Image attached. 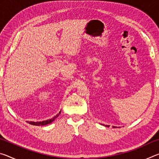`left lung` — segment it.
Masks as SVG:
<instances>
[{"instance_id":"8db88e82","label":"left lung","mask_w":159,"mask_h":159,"mask_svg":"<svg viewBox=\"0 0 159 159\" xmlns=\"http://www.w3.org/2000/svg\"><path fill=\"white\" fill-rule=\"evenodd\" d=\"M107 126V127H109V125H106ZM114 128H115V127H114Z\"/></svg>"}]
</instances>
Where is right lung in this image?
Masks as SVG:
<instances>
[{
  "mask_svg": "<svg viewBox=\"0 0 159 159\" xmlns=\"http://www.w3.org/2000/svg\"><path fill=\"white\" fill-rule=\"evenodd\" d=\"M60 112L58 114H57L55 116V117H53L52 118H51V119L49 120H43V121H41V122H32V121H27L29 123H30L31 125H37V126H39V125H47V124H49V123H52L54 120L56 118L59 116V115H60Z\"/></svg>",
  "mask_w": 159,
  "mask_h": 159,
  "instance_id": "right-lung-1",
  "label": "right lung"
}]
</instances>
